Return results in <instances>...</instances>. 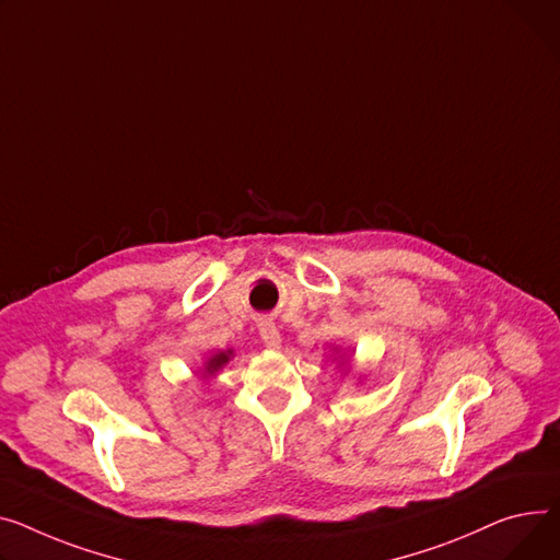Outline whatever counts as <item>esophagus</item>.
<instances>
[{"label":"esophagus","mask_w":560,"mask_h":560,"mask_svg":"<svg viewBox=\"0 0 560 560\" xmlns=\"http://www.w3.org/2000/svg\"><path fill=\"white\" fill-rule=\"evenodd\" d=\"M258 332H260V340H264L268 349H281V332L275 322L264 319L258 324Z\"/></svg>","instance_id":"34e87169"}]
</instances>
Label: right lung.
Segmentation results:
<instances>
[{
  "label": "right lung",
  "mask_w": 560,
  "mask_h": 560,
  "mask_svg": "<svg viewBox=\"0 0 560 560\" xmlns=\"http://www.w3.org/2000/svg\"><path fill=\"white\" fill-rule=\"evenodd\" d=\"M232 355H234L232 349H230V351H218V353H213V355L205 362V376H213L215 371H220L222 366H225V364L230 362Z\"/></svg>",
  "instance_id": "1"
}]
</instances>
